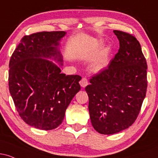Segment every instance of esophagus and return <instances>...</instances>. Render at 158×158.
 Returning <instances> with one entry per match:
<instances>
[{"instance_id": "obj_1", "label": "esophagus", "mask_w": 158, "mask_h": 158, "mask_svg": "<svg viewBox=\"0 0 158 158\" xmlns=\"http://www.w3.org/2000/svg\"><path fill=\"white\" fill-rule=\"evenodd\" d=\"M79 84H80V85L82 87V88H85V87L88 85V79H87L86 78H82L81 80L79 81Z\"/></svg>"}]
</instances>
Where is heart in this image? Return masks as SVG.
<instances>
[{
  "label": "heart",
  "instance_id": "1",
  "mask_svg": "<svg viewBox=\"0 0 158 158\" xmlns=\"http://www.w3.org/2000/svg\"><path fill=\"white\" fill-rule=\"evenodd\" d=\"M108 63V52L105 51L94 59L90 64V67L94 71H100L106 68Z\"/></svg>",
  "mask_w": 158,
  "mask_h": 158
}]
</instances>
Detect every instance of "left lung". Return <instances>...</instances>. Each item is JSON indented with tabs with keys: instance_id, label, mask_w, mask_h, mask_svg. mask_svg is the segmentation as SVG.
<instances>
[{
	"instance_id": "1",
	"label": "left lung",
	"mask_w": 158,
	"mask_h": 158,
	"mask_svg": "<svg viewBox=\"0 0 158 158\" xmlns=\"http://www.w3.org/2000/svg\"><path fill=\"white\" fill-rule=\"evenodd\" d=\"M114 33L119 41L118 52L85 88L92 126L108 135L133 124L147 88V64L139 41L126 32L114 30Z\"/></svg>"
}]
</instances>
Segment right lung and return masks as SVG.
I'll use <instances>...</instances> for the list:
<instances>
[{
    "instance_id": "add662e5",
    "label": "right lung",
    "mask_w": 158,
    "mask_h": 158,
    "mask_svg": "<svg viewBox=\"0 0 158 158\" xmlns=\"http://www.w3.org/2000/svg\"><path fill=\"white\" fill-rule=\"evenodd\" d=\"M66 33L41 32L24 36L10 58V94L21 119L35 128H57L81 89V77L61 73L63 59L59 46Z\"/></svg>"
}]
</instances>
